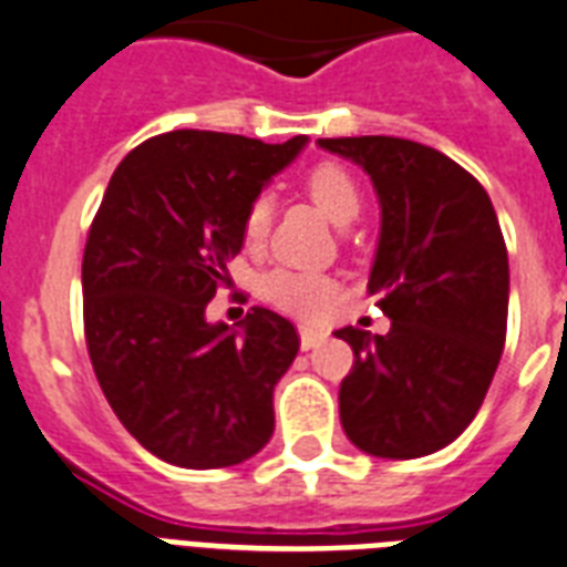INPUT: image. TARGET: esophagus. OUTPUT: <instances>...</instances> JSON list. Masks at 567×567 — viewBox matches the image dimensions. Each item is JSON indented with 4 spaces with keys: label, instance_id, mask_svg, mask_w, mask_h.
Returning a JSON list of instances; mask_svg holds the SVG:
<instances>
[{
    "label": "esophagus",
    "instance_id": "esophagus-1",
    "mask_svg": "<svg viewBox=\"0 0 567 567\" xmlns=\"http://www.w3.org/2000/svg\"><path fill=\"white\" fill-rule=\"evenodd\" d=\"M323 340H326L323 329H311V326H302V329H299V347L306 349V352H308V349L320 347Z\"/></svg>",
    "mask_w": 567,
    "mask_h": 567
}]
</instances>
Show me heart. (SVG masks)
Instances as JSON below:
<instances>
[{"label": "heart", "instance_id": "1", "mask_svg": "<svg viewBox=\"0 0 567 567\" xmlns=\"http://www.w3.org/2000/svg\"><path fill=\"white\" fill-rule=\"evenodd\" d=\"M306 192L315 200L317 209L323 212L326 218L338 227H347L358 218L361 212V192H358L355 179L349 177L340 165H317L315 172L306 177ZM274 218V204L268 195L252 197L250 206L244 209L241 233L247 244H261L270 229ZM261 291L270 302H276L285 311L299 317H315L334 299V282L329 276L315 274V270H293L279 268L270 270L261 282Z\"/></svg>", "mask_w": 567, "mask_h": 567}]
</instances>
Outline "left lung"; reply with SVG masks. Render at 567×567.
<instances>
[{
    "label": "left lung",
    "instance_id": "left-lung-1",
    "mask_svg": "<svg viewBox=\"0 0 567 567\" xmlns=\"http://www.w3.org/2000/svg\"><path fill=\"white\" fill-rule=\"evenodd\" d=\"M370 174L381 206L370 293L388 334L338 329L355 363L340 425L361 451L413 460L477 416L507 338L509 261L489 195L440 151L395 136L317 140Z\"/></svg>",
    "mask_w": 567,
    "mask_h": 567
}]
</instances>
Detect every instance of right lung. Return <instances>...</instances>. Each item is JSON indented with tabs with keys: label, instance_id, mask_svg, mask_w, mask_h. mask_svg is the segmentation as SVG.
Returning <instances> with one entry per match:
<instances>
[{
	"label": "right lung",
	"instance_id": "obj_1",
	"mask_svg": "<svg viewBox=\"0 0 567 567\" xmlns=\"http://www.w3.org/2000/svg\"><path fill=\"white\" fill-rule=\"evenodd\" d=\"M306 145L172 131L110 177L81 268L86 349L118 422L172 466H238L274 436L297 329L259 306L241 323H209L206 306L229 285L244 209Z\"/></svg>",
	"mask_w": 567,
	"mask_h": 567
}]
</instances>
